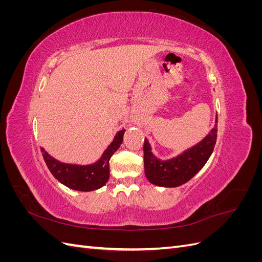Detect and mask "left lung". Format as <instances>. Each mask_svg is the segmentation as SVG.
Returning a JSON list of instances; mask_svg holds the SVG:
<instances>
[{"mask_svg": "<svg viewBox=\"0 0 262 262\" xmlns=\"http://www.w3.org/2000/svg\"><path fill=\"white\" fill-rule=\"evenodd\" d=\"M217 123V115H216ZM217 138V126L211 130L209 136L199 144L194 145L175 158L160 161L150 152V146L145 139L144 170L149 182L161 187H178L191 179L199 171L211 156Z\"/></svg>", "mask_w": 262, "mask_h": 262, "instance_id": "8db88e82", "label": "left lung"}]
</instances>
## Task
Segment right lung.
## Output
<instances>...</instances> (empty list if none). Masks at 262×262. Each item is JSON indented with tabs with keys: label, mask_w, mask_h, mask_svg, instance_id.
Returning a JSON list of instances; mask_svg holds the SVG:
<instances>
[{
	"label": "right lung",
	"mask_w": 262,
	"mask_h": 262,
	"mask_svg": "<svg viewBox=\"0 0 262 262\" xmlns=\"http://www.w3.org/2000/svg\"><path fill=\"white\" fill-rule=\"evenodd\" d=\"M124 129L119 131L113 143L108 146L100 160L93 165L77 166L63 164L54 160L41 147L43 160L52 175L67 187L80 190V191H92L104 186L109 179V161L110 157L120 146L123 141Z\"/></svg>",
	"instance_id": "right-lung-1"
}]
</instances>
